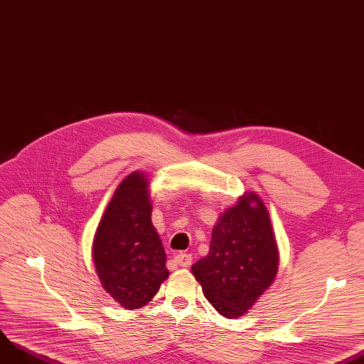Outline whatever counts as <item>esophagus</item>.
Returning a JSON list of instances; mask_svg holds the SVG:
<instances>
[{"label":"esophagus","mask_w":364,"mask_h":364,"mask_svg":"<svg viewBox=\"0 0 364 364\" xmlns=\"http://www.w3.org/2000/svg\"><path fill=\"white\" fill-rule=\"evenodd\" d=\"M173 262L179 267H189L193 262V256L189 253H178L173 257Z\"/></svg>","instance_id":"obj_1"}]
</instances>
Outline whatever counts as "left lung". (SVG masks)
I'll return each mask as SVG.
<instances>
[{"mask_svg": "<svg viewBox=\"0 0 364 364\" xmlns=\"http://www.w3.org/2000/svg\"><path fill=\"white\" fill-rule=\"evenodd\" d=\"M277 267L279 250L268 210L261 198L247 193L219 218L209 255L191 269L218 313L238 318L271 286Z\"/></svg>", "mask_w": 364, "mask_h": 364, "instance_id": "left-lung-1", "label": "left lung"}]
</instances>
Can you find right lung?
<instances>
[{
	"label": "right lung",
	"mask_w": 364,
	"mask_h": 364,
	"mask_svg": "<svg viewBox=\"0 0 364 364\" xmlns=\"http://www.w3.org/2000/svg\"><path fill=\"white\" fill-rule=\"evenodd\" d=\"M151 212L146 176L134 171L118 185L95 235L93 261L102 286L127 309L148 304L168 277Z\"/></svg>",
	"instance_id": "right-lung-1"
}]
</instances>
